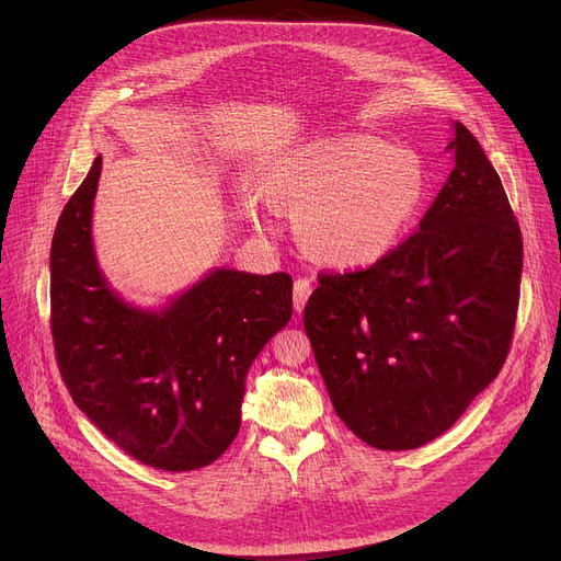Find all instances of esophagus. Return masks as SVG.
I'll list each match as a JSON object with an SVG mask.
<instances>
[{"label": "esophagus", "instance_id": "obj_1", "mask_svg": "<svg viewBox=\"0 0 561 561\" xmlns=\"http://www.w3.org/2000/svg\"><path fill=\"white\" fill-rule=\"evenodd\" d=\"M311 288L313 286H311V282L307 277L296 279V288H293V307H296L298 313L305 309V305H307V300L311 296Z\"/></svg>", "mask_w": 561, "mask_h": 561}]
</instances>
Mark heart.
Returning a JSON list of instances; mask_svg holds the SVG:
<instances>
[{"mask_svg":"<svg viewBox=\"0 0 561 561\" xmlns=\"http://www.w3.org/2000/svg\"><path fill=\"white\" fill-rule=\"evenodd\" d=\"M268 193L296 211L300 243L316 261L359 268L387 256L414 225L425 176L400 147L373 136H332L277 161Z\"/></svg>","mask_w":561,"mask_h":561,"instance_id":"1","label":"heart"}]
</instances>
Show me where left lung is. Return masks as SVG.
<instances>
[{"instance_id":"8db88e82","label":"left lung","mask_w":561,"mask_h":561,"mask_svg":"<svg viewBox=\"0 0 561 561\" xmlns=\"http://www.w3.org/2000/svg\"><path fill=\"white\" fill-rule=\"evenodd\" d=\"M455 168L411 233L368 268L320 273L305 332L339 419L379 450L450 430L503 368L523 239L476 136L455 123Z\"/></svg>"}]
</instances>
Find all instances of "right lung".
Segmentation results:
<instances>
[{"label": "right lung", "instance_id": "obj_1", "mask_svg": "<svg viewBox=\"0 0 561 561\" xmlns=\"http://www.w3.org/2000/svg\"><path fill=\"white\" fill-rule=\"evenodd\" d=\"M102 157L64 206L49 256L54 355L75 404L136 461L214 463L239 434L245 375L293 313L286 273L220 268L165 311L125 305L100 275L91 214Z\"/></svg>", "mask_w": 561, "mask_h": 561}]
</instances>
